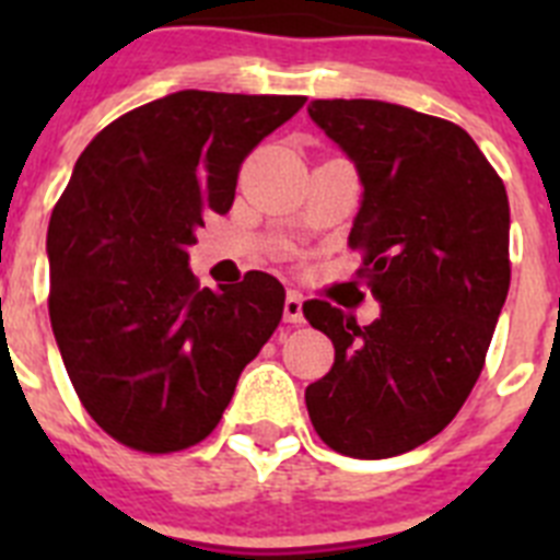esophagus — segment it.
Here are the masks:
<instances>
[{
	"instance_id": "esophagus-1",
	"label": "esophagus",
	"mask_w": 560,
	"mask_h": 560,
	"mask_svg": "<svg viewBox=\"0 0 560 560\" xmlns=\"http://www.w3.org/2000/svg\"><path fill=\"white\" fill-rule=\"evenodd\" d=\"M283 316H285V323L291 325L303 323V294H300V291H289V294H285Z\"/></svg>"
}]
</instances>
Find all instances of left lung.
Listing matches in <instances>:
<instances>
[{
    "mask_svg": "<svg viewBox=\"0 0 560 560\" xmlns=\"http://www.w3.org/2000/svg\"><path fill=\"white\" fill-rule=\"evenodd\" d=\"M308 114L364 185L348 244L381 316L359 328L325 300L303 305L336 350L305 407L334 452L395 457L443 432L482 373L511 289L508 192L443 117L381 101H314Z\"/></svg>",
    "mask_w": 560,
    "mask_h": 560,
    "instance_id": "8db88e82",
    "label": "left lung"
}]
</instances>
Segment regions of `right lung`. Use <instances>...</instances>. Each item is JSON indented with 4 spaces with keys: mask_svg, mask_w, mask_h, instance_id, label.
I'll return each mask as SVG.
<instances>
[{
    "mask_svg": "<svg viewBox=\"0 0 560 560\" xmlns=\"http://www.w3.org/2000/svg\"><path fill=\"white\" fill-rule=\"evenodd\" d=\"M303 103L185 89L108 122L78 156L47 230L49 323L83 409L122 446L201 443L280 325L275 277L201 289L187 246L205 212H230L252 148Z\"/></svg>",
    "mask_w": 560,
    "mask_h": 560,
    "instance_id": "obj_1",
    "label": "right lung"
}]
</instances>
